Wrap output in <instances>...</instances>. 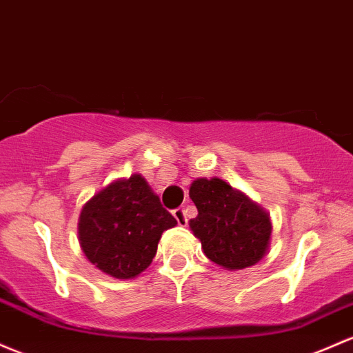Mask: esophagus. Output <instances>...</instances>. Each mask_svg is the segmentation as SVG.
I'll list each match as a JSON object with an SVG mask.
<instances>
[{"label": "esophagus", "instance_id": "1", "mask_svg": "<svg viewBox=\"0 0 353 353\" xmlns=\"http://www.w3.org/2000/svg\"><path fill=\"white\" fill-rule=\"evenodd\" d=\"M172 214H174V218H176V221L179 224H188V214H185V209L184 208H177V209H174L172 211Z\"/></svg>", "mask_w": 353, "mask_h": 353}]
</instances>
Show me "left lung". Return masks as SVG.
<instances>
[{"label":"left lung","mask_w":353,"mask_h":353,"mask_svg":"<svg viewBox=\"0 0 353 353\" xmlns=\"http://www.w3.org/2000/svg\"><path fill=\"white\" fill-rule=\"evenodd\" d=\"M189 197L197 208L189 228L211 261L230 271L261 261L273 231L270 212L219 177L192 181Z\"/></svg>","instance_id":"8db88e82"}]
</instances>
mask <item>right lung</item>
I'll return each instance as SVG.
<instances>
[{
    "instance_id": "obj_1",
    "label": "right lung",
    "mask_w": 353,
    "mask_h": 353,
    "mask_svg": "<svg viewBox=\"0 0 353 353\" xmlns=\"http://www.w3.org/2000/svg\"><path fill=\"white\" fill-rule=\"evenodd\" d=\"M176 224L144 177L132 174L112 181L83 204L79 241L97 270L130 280L149 268L162 233Z\"/></svg>"
}]
</instances>
